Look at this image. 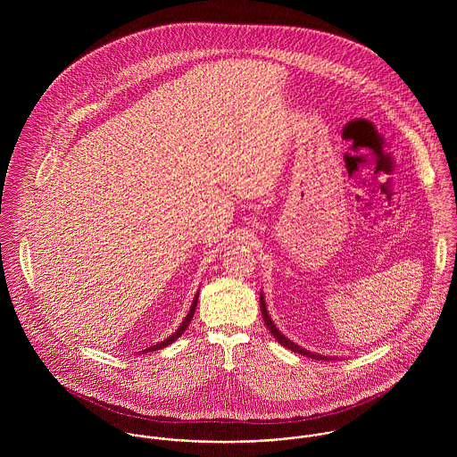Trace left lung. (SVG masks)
Wrapping results in <instances>:
<instances>
[{
  "instance_id": "obj_1",
  "label": "left lung",
  "mask_w": 457,
  "mask_h": 457,
  "mask_svg": "<svg viewBox=\"0 0 457 457\" xmlns=\"http://www.w3.org/2000/svg\"><path fill=\"white\" fill-rule=\"evenodd\" d=\"M261 312L262 317H263V322H265V326H267V328L270 330V334L276 337V341H278V343H281L285 348H288V350H292V352H297V353H303V355H306V357H312V359H319V361H330V359H336V361H337V357H327V355H320V353L310 352V350H306V348L299 346L297 343H294L292 339H288L287 336H283V334L279 332V328L274 326V322H272V320H270V317H269V312H267V308H265V301H263V294H262V292Z\"/></svg>"
}]
</instances>
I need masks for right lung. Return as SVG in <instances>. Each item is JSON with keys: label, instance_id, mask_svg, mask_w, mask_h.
<instances>
[{"label": "right lung", "instance_id": "right-lung-1", "mask_svg": "<svg viewBox=\"0 0 457 457\" xmlns=\"http://www.w3.org/2000/svg\"><path fill=\"white\" fill-rule=\"evenodd\" d=\"M196 301H198V292H196V295L194 297V303H192V306H190V312H188V315L185 317V320H183V324L179 326V328H178V330H176L172 336H169L167 339H163V341H160V343H156V345H153V346H149V348L142 350V353H147V352H154V350L165 348V346H169L170 343H174L178 337H181V334L187 330V327L190 326V322H192V319H194V313H195L196 308Z\"/></svg>", "mask_w": 457, "mask_h": 457}]
</instances>
